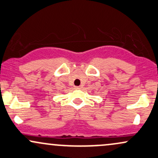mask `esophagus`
<instances>
[{"label": "esophagus", "mask_w": 158, "mask_h": 158, "mask_svg": "<svg viewBox=\"0 0 158 158\" xmlns=\"http://www.w3.org/2000/svg\"><path fill=\"white\" fill-rule=\"evenodd\" d=\"M75 87L76 89H80L81 87V86H76V87Z\"/></svg>", "instance_id": "1"}]
</instances>
